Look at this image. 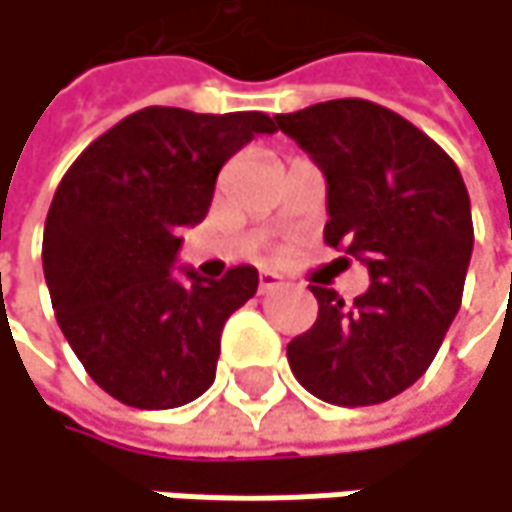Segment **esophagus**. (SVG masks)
<instances>
[{
  "instance_id": "1",
  "label": "esophagus",
  "mask_w": 512,
  "mask_h": 512,
  "mask_svg": "<svg viewBox=\"0 0 512 512\" xmlns=\"http://www.w3.org/2000/svg\"><path fill=\"white\" fill-rule=\"evenodd\" d=\"M258 288H261V294H267V291H276V288H282V279H279L276 273H261V279H258Z\"/></svg>"
}]
</instances>
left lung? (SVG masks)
<instances>
[{
  "mask_svg": "<svg viewBox=\"0 0 512 512\" xmlns=\"http://www.w3.org/2000/svg\"><path fill=\"white\" fill-rule=\"evenodd\" d=\"M276 125L327 176V245L372 279L354 303L309 285L318 321L288 345L291 372L330 405H381L423 378L462 306L474 248L468 188L429 134L375 101H321L279 113Z\"/></svg>",
  "mask_w": 512,
  "mask_h": 512,
  "instance_id": "8db88e82",
  "label": "left lung"
}]
</instances>
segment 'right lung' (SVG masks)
<instances>
[{"mask_svg":"<svg viewBox=\"0 0 512 512\" xmlns=\"http://www.w3.org/2000/svg\"><path fill=\"white\" fill-rule=\"evenodd\" d=\"M261 110L191 113L143 107L92 140L62 176L44 221V279L56 321L116 402L164 411L215 381L224 321L258 291V270L218 282L170 267L179 230L206 218L221 164L254 134Z\"/></svg>","mask_w":512,"mask_h":512,"instance_id":"1","label":"right lung"}]
</instances>
